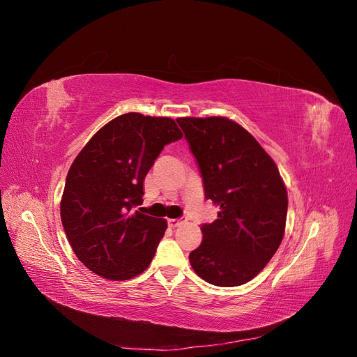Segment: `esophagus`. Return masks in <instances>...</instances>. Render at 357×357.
Masks as SVG:
<instances>
[{
	"label": "esophagus",
	"instance_id": "1",
	"mask_svg": "<svg viewBox=\"0 0 357 357\" xmlns=\"http://www.w3.org/2000/svg\"><path fill=\"white\" fill-rule=\"evenodd\" d=\"M183 222H185V219H169L168 226L169 228H177V226H180Z\"/></svg>",
	"mask_w": 357,
	"mask_h": 357
}]
</instances>
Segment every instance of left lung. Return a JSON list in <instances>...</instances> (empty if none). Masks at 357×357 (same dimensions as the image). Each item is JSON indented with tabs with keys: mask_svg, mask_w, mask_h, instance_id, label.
<instances>
[{
	"mask_svg": "<svg viewBox=\"0 0 357 357\" xmlns=\"http://www.w3.org/2000/svg\"><path fill=\"white\" fill-rule=\"evenodd\" d=\"M199 168L205 198L219 205L204 240L189 255L205 282L234 287L250 282L283 240L287 192L274 160L243 126L226 117L177 119Z\"/></svg>",
	"mask_w": 357,
	"mask_h": 357,
	"instance_id": "obj_1",
	"label": "left lung"
}]
</instances>
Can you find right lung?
<instances>
[{
  "mask_svg": "<svg viewBox=\"0 0 357 357\" xmlns=\"http://www.w3.org/2000/svg\"><path fill=\"white\" fill-rule=\"evenodd\" d=\"M183 135L169 117L126 113L102 126L74 159L61 201L63 231L79 261L104 278L128 280L152 262L164 219L132 211L167 144Z\"/></svg>",
  "mask_w": 357,
  "mask_h": 357,
  "instance_id": "obj_1",
  "label": "right lung"
}]
</instances>
